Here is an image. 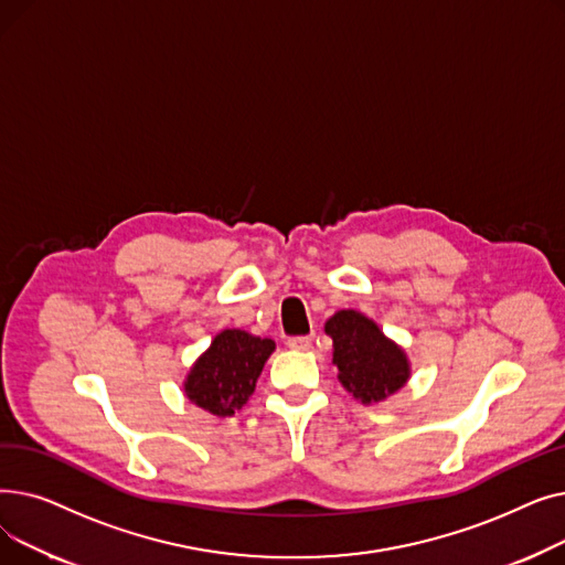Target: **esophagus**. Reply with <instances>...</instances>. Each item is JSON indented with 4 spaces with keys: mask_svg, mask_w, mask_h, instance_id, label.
Here are the masks:
<instances>
[{
    "mask_svg": "<svg viewBox=\"0 0 565 565\" xmlns=\"http://www.w3.org/2000/svg\"><path fill=\"white\" fill-rule=\"evenodd\" d=\"M313 343V334H307V337H290L288 339V348L292 350H309Z\"/></svg>",
    "mask_w": 565,
    "mask_h": 565,
    "instance_id": "1",
    "label": "esophagus"
}]
</instances>
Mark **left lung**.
Here are the masks:
<instances>
[{"label": "left lung", "mask_w": 565, "mask_h": 565, "mask_svg": "<svg viewBox=\"0 0 565 565\" xmlns=\"http://www.w3.org/2000/svg\"><path fill=\"white\" fill-rule=\"evenodd\" d=\"M334 341V366L343 387L364 405L380 403L407 382L405 354L377 324L358 311H339L324 324Z\"/></svg>", "instance_id": "obj_1"}]
</instances>
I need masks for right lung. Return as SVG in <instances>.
<instances>
[{
	"label": "right lung",
	"instance_id": "right-lung-1",
	"mask_svg": "<svg viewBox=\"0 0 565 565\" xmlns=\"http://www.w3.org/2000/svg\"><path fill=\"white\" fill-rule=\"evenodd\" d=\"M275 350L273 339L224 330L188 375L185 394L215 417H231L254 394L256 380Z\"/></svg>",
	"mask_w": 565,
	"mask_h": 565
}]
</instances>
